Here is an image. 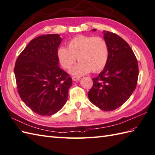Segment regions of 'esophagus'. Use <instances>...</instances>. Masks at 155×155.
<instances>
[{
  "label": "esophagus",
  "instance_id": "1",
  "mask_svg": "<svg viewBox=\"0 0 155 155\" xmlns=\"http://www.w3.org/2000/svg\"><path fill=\"white\" fill-rule=\"evenodd\" d=\"M80 77H76V76H73L72 77V80L74 81H78L80 80Z\"/></svg>",
  "mask_w": 155,
  "mask_h": 155
}]
</instances>
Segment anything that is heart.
I'll list each match as a JSON object with an SVG mask.
<instances>
[{
	"instance_id": "b5f03b06",
	"label": "heart",
	"mask_w": 155,
	"mask_h": 155,
	"mask_svg": "<svg viewBox=\"0 0 155 155\" xmlns=\"http://www.w3.org/2000/svg\"><path fill=\"white\" fill-rule=\"evenodd\" d=\"M107 41L100 37L78 35L70 39L68 47L62 46L57 51L58 57L64 69H70L78 58L80 62L70 70L74 75L97 72L106 66L108 58Z\"/></svg>"
}]
</instances>
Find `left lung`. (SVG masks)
<instances>
[{"mask_svg":"<svg viewBox=\"0 0 155 155\" xmlns=\"http://www.w3.org/2000/svg\"><path fill=\"white\" fill-rule=\"evenodd\" d=\"M103 33L108 47V61L98 77L93 79L88 97L101 110L112 111L122 106L134 91L139 75L138 63L126 41L115 33L107 31Z\"/></svg>","mask_w":155,"mask_h":155,"instance_id":"obj_1","label":"left lung"}]
</instances>
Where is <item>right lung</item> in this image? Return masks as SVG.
<instances>
[{
  "mask_svg": "<svg viewBox=\"0 0 155 155\" xmlns=\"http://www.w3.org/2000/svg\"><path fill=\"white\" fill-rule=\"evenodd\" d=\"M62 39L48 34L33 39L18 57L14 68L18 92L32 111L51 116L65 104L72 85L59 66L58 48Z\"/></svg>",
  "mask_w": 155,
  "mask_h": 155,
  "instance_id": "1",
  "label": "right lung"
}]
</instances>
